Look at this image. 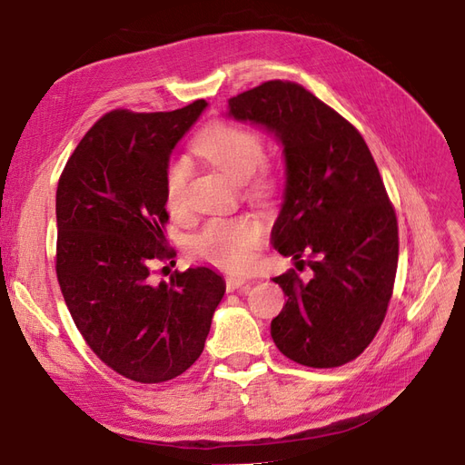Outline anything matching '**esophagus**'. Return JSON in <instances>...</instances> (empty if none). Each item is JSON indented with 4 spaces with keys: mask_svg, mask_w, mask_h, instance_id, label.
<instances>
[{
    "mask_svg": "<svg viewBox=\"0 0 465 465\" xmlns=\"http://www.w3.org/2000/svg\"><path fill=\"white\" fill-rule=\"evenodd\" d=\"M224 285H227V291L232 292V291H248L250 289V283L246 279H241V277H227V281H224Z\"/></svg>",
    "mask_w": 465,
    "mask_h": 465,
    "instance_id": "34e87169",
    "label": "esophagus"
}]
</instances>
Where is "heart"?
<instances>
[{
  "mask_svg": "<svg viewBox=\"0 0 465 465\" xmlns=\"http://www.w3.org/2000/svg\"><path fill=\"white\" fill-rule=\"evenodd\" d=\"M192 149L231 180L244 182L250 200L258 203L273 202L281 192V180L265 159L263 137L231 122H213L193 137ZM190 168L184 161H171L164 173V200L171 211H178L184 200ZM263 224L252 215L232 219H211L192 238L190 248L198 258L221 270L241 273L250 270L263 244Z\"/></svg>",
  "mask_w": 465,
  "mask_h": 465,
  "instance_id": "1",
  "label": "heart"
}]
</instances>
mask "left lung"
<instances>
[{"label":"left lung","mask_w":465,"mask_h":465,"mask_svg":"<svg viewBox=\"0 0 465 465\" xmlns=\"http://www.w3.org/2000/svg\"><path fill=\"white\" fill-rule=\"evenodd\" d=\"M229 114L283 143L287 186L272 238L297 270L273 277L287 304L272 322L277 349L312 369L357 359L382 326L398 270V219L371 149L353 124L292 81L229 98Z\"/></svg>","instance_id":"1"}]
</instances>
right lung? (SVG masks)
<instances>
[{
    "mask_svg": "<svg viewBox=\"0 0 465 465\" xmlns=\"http://www.w3.org/2000/svg\"><path fill=\"white\" fill-rule=\"evenodd\" d=\"M207 106L110 110L69 157L55 192V275L77 330L106 367L142 384L186 372L202 355L224 281L209 267L151 283L164 244L168 157Z\"/></svg>",
    "mask_w": 465,
    "mask_h": 465,
    "instance_id": "add662e5",
    "label": "right lung"
}]
</instances>
